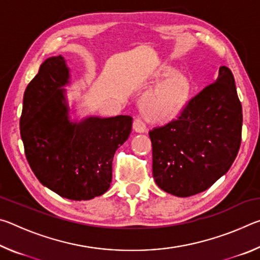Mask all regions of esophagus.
Listing matches in <instances>:
<instances>
[{
  "label": "esophagus",
  "instance_id": "esophagus-1",
  "mask_svg": "<svg viewBox=\"0 0 260 260\" xmlns=\"http://www.w3.org/2000/svg\"><path fill=\"white\" fill-rule=\"evenodd\" d=\"M133 127L135 132H138V133H144V132L147 131V126L141 118H135L133 122Z\"/></svg>",
  "mask_w": 260,
  "mask_h": 260
}]
</instances>
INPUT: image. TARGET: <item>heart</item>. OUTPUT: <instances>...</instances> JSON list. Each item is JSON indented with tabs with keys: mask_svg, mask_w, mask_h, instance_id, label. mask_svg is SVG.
Listing matches in <instances>:
<instances>
[{
	"mask_svg": "<svg viewBox=\"0 0 260 260\" xmlns=\"http://www.w3.org/2000/svg\"><path fill=\"white\" fill-rule=\"evenodd\" d=\"M171 68H162L159 76L172 74ZM190 93V82L182 74H174L149 93L141 101V109L148 118L157 121H167L177 117L183 109Z\"/></svg>",
	"mask_w": 260,
	"mask_h": 260,
	"instance_id": "b5f03b06",
	"label": "heart"
}]
</instances>
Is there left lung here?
Instances as JSON below:
<instances>
[{
  "label": "left lung",
  "instance_id": "8db88e82",
  "mask_svg": "<svg viewBox=\"0 0 260 260\" xmlns=\"http://www.w3.org/2000/svg\"><path fill=\"white\" fill-rule=\"evenodd\" d=\"M242 120L234 76L220 67L215 81L189 101L178 119L149 132L158 187L179 197L210 188L235 160Z\"/></svg>",
  "mask_w": 260,
  "mask_h": 260
}]
</instances>
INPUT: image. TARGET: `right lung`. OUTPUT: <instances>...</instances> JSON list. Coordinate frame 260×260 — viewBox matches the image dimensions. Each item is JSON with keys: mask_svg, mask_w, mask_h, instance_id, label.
<instances>
[{"mask_svg": "<svg viewBox=\"0 0 260 260\" xmlns=\"http://www.w3.org/2000/svg\"><path fill=\"white\" fill-rule=\"evenodd\" d=\"M64 57H49L24 94L20 135L35 177L59 196L87 201L103 195L112 180L114 152L128 139L131 116L72 121L64 86Z\"/></svg>", "mask_w": 260, "mask_h": 260, "instance_id": "obj_1", "label": "right lung"}]
</instances>
